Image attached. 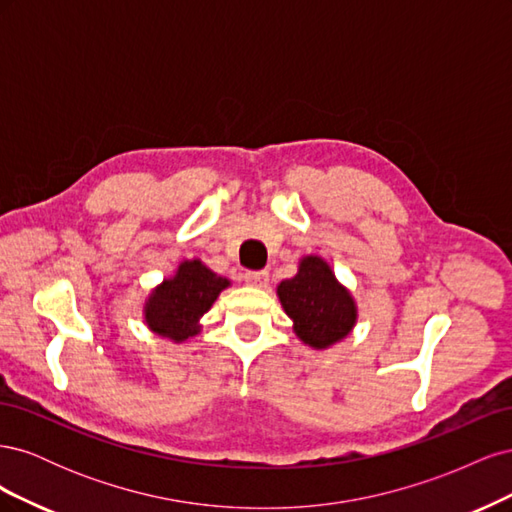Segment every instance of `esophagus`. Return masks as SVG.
Here are the masks:
<instances>
[{"label":"esophagus","mask_w":512,"mask_h":512,"mask_svg":"<svg viewBox=\"0 0 512 512\" xmlns=\"http://www.w3.org/2000/svg\"><path fill=\"white\" fill-rule=\"evenodd\" d=\"M243 277L250 286L262 288V286H267V282H269V271H247Z\"/></svg>","instance_id":"34e87169"}]
</instances>
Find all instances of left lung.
<instances>
[{
  "instance_id": "left-lung-1",
  "label": "left lung",
  "mask_w": 512,
  "mask_h": 512,
  "mask_svg": "<svg viewBox=\"0 0 512 512\" xmlns=\"http://www.w3.org/2000/svg\"><path fill=\"white\" fill-rule=\"evenodd\" d=\"M277 297L303 344L324 350L352 331L356 303L320 256H305L299 271L277 286Z\"/></svg>"
}]
</instances>
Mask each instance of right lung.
Masks as SVG:
<instances>
[{
    "instance_id": "obj_1",
    "label": "right lung",
    "mask_w": 512,
    "mask_h": 512,
    "mask_svg": "<svg viewBox=\"0 0 512 512\" xmlns=\"http://www.w3.org/2000/svg\"><path fill=\"white\" fill-rule=\"evenodd\" d=\"M230 282L207 269L198 258L183 260L177 273L164 280L145 301L147 327L173 342H185L200 331L207 314Z\"/></svg>"
}]
</instances>
